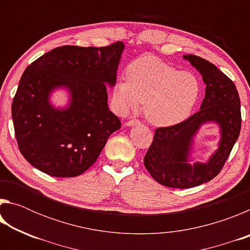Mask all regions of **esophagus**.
Masks as SVG:
<instances>
[{"label":"esophagus","instance_id":"34e87169","mask_svg":"<svg viewBox=\"0 0 250 250\" xmlns=\"http://www.w3.org/2000/svg\"><path fill=\"white\" fill-rule=\"evenodd\" d=\"M139 124H140V121L137 120V119H132V120L126 121V122H125V125L132 126V125H139Z\"/></svg>","mask_w":250,"mask_h":250}]
</instances>
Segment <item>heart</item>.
Returning a JSON list of instances; mask_svg holds the SVG:
<instances>
[{
    "label": "heart",
    "instance_id": "obj_1",
    "mask_svg": "<svg viewBox=\"0 0 250 250\" xmlns=\"http://www.w3.org/2000/svg\"><path fill=\"white\" fill-rule=\"evenodd\" d=\"M126 78L115 83L112 98L121 112L145 103L147 120L172 125L185 120L200 98L201 83L189 71H179L152 56L135 59L126 68Z\"/></svg>",
    "mask_w": 250,
    "mask_h": 250
}]
</instances>
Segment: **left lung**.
Listing matches in <instances>:
<instances>
[{
	"mask_svg": "<svg viewBox=\"0 0 250 250\" xmlns=\"http://www.w3.org/2000/svg\"><path fill=\"white\" fill-rule=\"evenodd\" d=\"M200 71L205 97L200 111L180 124L158 128L145 156L152 177L167 188H189L213 180L225 164L242 126L240 100L235 83L216 66L195 55H184ZM214 122L220 126L219 149L205 164L189 163L193 137L200 126Z\"/></svg>",
	"mask_w": 250,
	"mask_h": 250,
	"instance_id": "obj_1",
	"label": "left lung"
}]
</instances>
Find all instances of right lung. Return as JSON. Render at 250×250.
Listing matches in <instances>:
<instances>
[{
    "instance_id": "1",
    "label": "right lung",
    "mask_w": 250,
    "mask_h": 250,
    "mask_svg": "<svg viewBox=\"0 0 250 250\" xmlns=\"http://www.w3.org/2000/svg\"><path fill=\"white\" fill-rule=\"evenodd\" d=\"M125 45H66L44 54L21 77L12 104L19 149L37 170L55 177L83 174L98 159L121 122L108 107L107 84L115 86ZM66 87V108H55L50 94Z\"/></svg>"
}]
</instances>
